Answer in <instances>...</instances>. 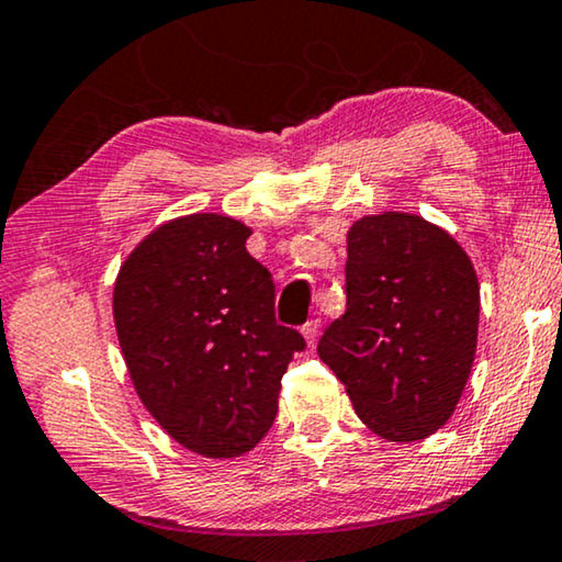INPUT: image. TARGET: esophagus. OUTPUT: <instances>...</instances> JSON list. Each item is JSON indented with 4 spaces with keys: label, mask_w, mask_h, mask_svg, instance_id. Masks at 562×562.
<instances>
[{
    "label": "esophagus",
    "mask_w": 562,
    "mask_h": 562,
    "mask_svg": "<svg viewBox=\"0 0 562 562\" xmlns=\"http://www.w3.org/2000/svg\"><path fill=\"white\" fill-rule=\"evenodd\" d=\"M319 329H322V322H319V319L306 322L304 327H301V335H304V339H306V345H308V347H314V345H316V337H319Z\"/></svg>",
    "instance_id": "esophagus-1"
}]
</instances>
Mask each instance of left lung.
<instances>
[{"label":"left lung","instance_id":"1","mask_svg":"<svg viewBox=\"0 0 562 562\" xmlns=\"http://www.w3.org/2000/svg\"><path fill=\"white\" fill-rule=\"evenodd\" d=\"M347 312L319 339L355 413L395 443L436 434L474 364L479 281L443 227L411 213L364 215L347 231Z\"/></svg>","mask_w":562,"mask_h":562}]
</instances>
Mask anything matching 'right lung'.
Wrapping results in <instances>:
<instances>
[{
  "label": "right lung",
  "instance_id": "obj_1",
  "mask_svg": "<svg viewBox=\"0 0 562 562\" xmlns=\"http://www.w3.org/2000/svg\"><path fill=\"white\" fill-rule=\"evenodd\" d=\"M250 227L194 213L146 235L113 283L128 375L154 420L200 457L256 449L279 411L281 378L304 349L276 324V286L246 250Z\"/></svg>",
  "mask_w": 562,
  "mask_h": 562
}]
</instances>
